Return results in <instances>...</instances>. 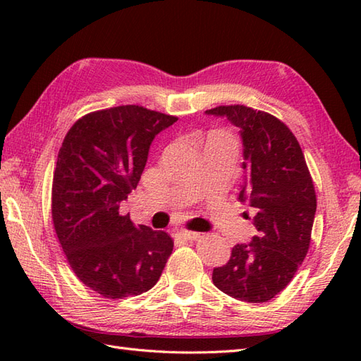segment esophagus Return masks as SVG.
<instances>
[{
    "instance_id": "34e87169",
    "label": "esophagus",
    "mask_w": 361,
    "mask_h": 361,
    "mask_svg": "<svg viewBox=\"0 0 361 361\" xmlns=\"http://www.w3.org/2000/svg\"><path fill=\"white\" fill-rule=\"evenodd\" d=\"M200 235H202L200 233L188 231V229H180V231L176 233V237H180V239H185V240H197Z\"/></svg>"
}]
</instances>
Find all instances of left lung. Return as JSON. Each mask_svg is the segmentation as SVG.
I'll return each mask as SVG.
<instances>
[{
    "label": "left lung",
    "instance_id": "1",
    "mask_svg": "<svg viewBox=\"0 0 361 361\" xmlns=\"http://www.w3.org/2000/svg\"><path fill=\"white\" fill-rule=\"evenodd\" d=\"M206 113L240 128L248 178L239 198L251 206L257 229L252 242L234 245L226 265L214 268V286L242 301L267 302L288 286L307 256L317 212L312 175L296 136L273 114L245 105Z\"/></svg>",
    "mask_w": 361,
    "mask_h": 361
}]
</instances>
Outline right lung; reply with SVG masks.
<instances>
[{
    "instance_id": "add662e5",
    "label": "right lung",
    "mask_w": 361,
    "mask_h": 361,
    "mask_svg": "<svg viewBox=\"0 0 361 361\" xmlns=\"http://www.w3.org/2000/svg\"><path fill=\"white\" fill-rule=\"evenodd\" d=\"M176 119L141 105L91 111L74 122L59 150L54 229L75 276L104 298L150 290L173 250L171 235L135 226L119 203L140 183L153 137Z\"/></svg>"
}]
</instances>
